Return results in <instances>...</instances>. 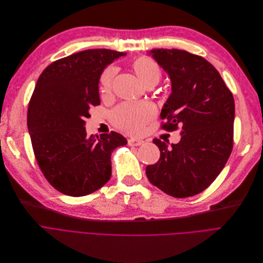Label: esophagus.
I'll return each mask as SVG.
<instances>
[{"mask_svg": "<svg viewBox=\"0 0 263 263\" xmlns=\"http://www.w3.org/2000/svg\"><path fill=\"white\" fill-rule=\"evenodd\" d=\"M143 140H140V139H135V138H129L128 139V144L129 145H133V146H138V145H141L143 144Z\"/></svg>", "mask_w": 263, "mask_h": 263, "instance_id": "1", "label": "esophagus"}]
</instances>
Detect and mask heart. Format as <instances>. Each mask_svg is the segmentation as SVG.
Masks as SVG:
<instances>
[{
    "instance_id": "obj_1",
    "label": "heart",
    "mask_w": 263,
    "mask_h": 263,
    "mask_svg": "<svg viewBox=\"0 0 263 263\" xmlns=\"http://www.w3.org/2000/svg\"><path fill=\"white\" fill-rule=\"evenodd\" d=\"M130 67L142 83L148 87L156 85L162 71L157 62L147 57H138L132 61ZM117 73L115 66L106 67L99 76L98 90L105 98L111 96ZM155 116L154 107L148 103H123L111 112V121L116 126L128 134H140Z\"/></svg>"
}]
</instances>
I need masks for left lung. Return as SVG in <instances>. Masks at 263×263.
I'll list each match as a JSON object with an SVG mask.
<instances>
[{"mask_svg": "<svg viewBox=\"0 0 263 263\" xmlns=\"http://www.w3.org/2000/svg\"><path fill=\"white\" fill-rule=\"evenodd\" d=\"M151 53L172 83L160 127L174 132L181 126L182 137L171 146L154 138L160 158L145 173L167 195L192 197L214 182L232 152L233 95L204 58L179 49H154Z\"/></svg>", "mask_w": 263, "mask_h": 263, "instance_id": "obj_1", "label": "left lung"}]
</instances>
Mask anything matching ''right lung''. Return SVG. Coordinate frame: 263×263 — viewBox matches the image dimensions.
Here are the masks:
<instances>
[{"label":"right lung","mask_w":263,"mask_h":263,"mask_svg":"<svg viewBox=\"0 0 263 263\" xmlns=\"http://www.w3.org/2000/svg\"><path fill=\"white\" fill-rule=\"evenodd\" d=\"M126 53L89 49L54 61L40 76L28 109L34 155L44 177L60 193L82 197L111 177V153L127 143L116 132L87 137L85 119L101 104L98 80Z\"/></svg>","instance_id":"add662e5"}]
</instances>
